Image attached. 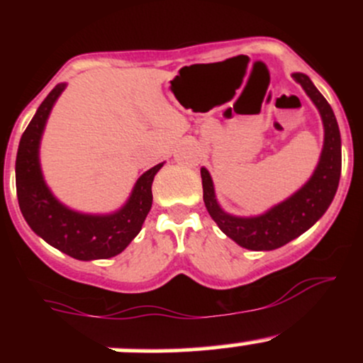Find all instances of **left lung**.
Here are the masks:
<instances>
[{
  "label": "left lung",
  "mask_w": 363,
  "mask_h": 363,
  "mask_svg": "<svg viewBox=\"0 0 363 363\" xmlns=\"http://www.w3.org/2000/svg\"><path fill=\"white\" fill-rule=\"evenodd\" d=\"M291 77L295 78V82L301 83L307 97L318 107L324 128L323 150L309 181L264 213L237 216L227 213L220 206L215 194L213 179L205 167H201L203 199L208 213L225 235L230 237L240 247L251 251H273L309 230L326 213L340 184L341 136L335 112L307 74L294 73Z\"/></svg>",
  "instance_id": "left-lung-1"
}]
</instances>
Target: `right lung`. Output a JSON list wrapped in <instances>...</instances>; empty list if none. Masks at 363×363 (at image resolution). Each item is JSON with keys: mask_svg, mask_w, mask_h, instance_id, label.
Returning a JSON list of instances; mask_svg holds the SVG:
<instances>
[{"mask_svg": "<svg viewBox=\"0 0 363 363\" xmlns=\"http://www.w3.org/2000/svg\"><path fill=\"white\" fill-rule=\"evenodd\" d=\"M57 83L28 123L16 152L15 179L20 211L40 239L80 261L118 256L140 234L152 208V182L162 164L141 174L123 206L112 213H82L52 194L40 169V140L54 104L65 91Z\"/></svg>", "mask_w": 363, "mask_h": 363, "instance_id": "right-lung-1", "label": "right lung"}]
</instances>
